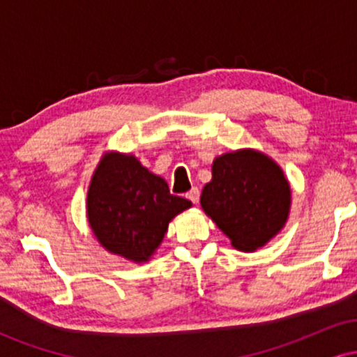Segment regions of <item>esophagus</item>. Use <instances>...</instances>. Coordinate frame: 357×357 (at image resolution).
<instances>
[{
    "mask_svg": "<svg viewBox=\"0 0 357 357\" xmlns=\"http://www.w3.org/2000/svg\"><path fill=\"white\" fill-rule=\"evenodd\" d=\"M186 198L190 199L192 204H198V202H199V190H198V188H192L191 191H188Z\"/></svg>",
    "mask_w": 357,
    "mask_h": 357,
    "instance_id": "34e87169",
    "label": "esophagus"
}]
</instances>
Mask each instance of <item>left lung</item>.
I'll return each instance as SVG.
<instances>
[{
    "label": "left lung",
    "instance_id": "left-lung-1",
    "mask_svg": "<svg viewBox=\"0 0 357 357\" xmlns=\"http://www.w3.org/2000/svg\"><path fill=\"white\" fill-rule=\"evenodd\" d=\"M211 174L199 203L233 247L253 252L284 228L292 192L273 159L255 149L233 151L213 161Z\"/></svg>",
    "mask_w": 357,
    "mask_h": 357
}]
</instances>
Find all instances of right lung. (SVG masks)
I'll use <instances>...</instances> for the list:
<instances>
[{
  "label": "right lung",
  "instance_id": "right-lung-1",
  "mask_svg": "<svg viewBox=\"0 0 357 357\" xmlns=\"http://www.w3.org/2000/svg\"><path fill=\"white\" fill-rule=\"evenodd\" d=\"M188 208L191 202L171 195L165 179L132 154L102 155L87 192V218L96 238L107 252L136 264L154 255L169 221Z\"/></svg>",
  "mask_w": 357,
  "mask_h": 357
}]
</instances>
